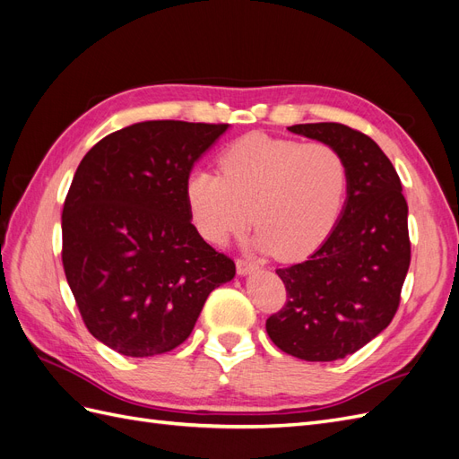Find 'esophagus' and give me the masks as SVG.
Segmentation results:
<instances>
[{
	"instance_id": "34e87169",
	"label": "esophagus",
	"mask_w": 459,
	"mask_h": 459,
	"mask_svg": "<svg viewBox=\"0 0 459 459\" xmlns=\"http://www.w3.org/2000/svg\"><path fill=\"white\" fill-rule=\"evenodd\" d=\"M235 268H238V273L239 275H248L258 270V266L255 262H248V260H238L235 262Z\"/></svg>"
}]
</instances>
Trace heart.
I'll use <instances>...</instances> for the list:
<instances>
[{"instance_id": "b5f03b06", "label": "heart", "mask_w": 459, "mask_h": 459, "mask_svg": "<svg viewBox=\"0 0 459 459\" xmlns=\"http://www.w3.org/2000/svg\"><path fill=\"white\" fill-rule=\"evenodd\" d=\"M218 170L197 169L186 179L193 228L204 241L226 245L253 218V247L285 262L307 258L327 241L349 193L342 155L322 142L248 134L220 152Z\"/></svg>"}]
</instances>
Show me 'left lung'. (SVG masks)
Returning a JSON list of instances; mask_svg holds the SVG:
<instances>
[{"label": "left lung", "instance_id": "obj_1", "mask_svg": "<svg viewBox=\"0 0 459 459\" xmlns=\"http://www.w3.org/2000/svg\"><path fill=\"white\" fill-rule=\"evenodd\" d=\"M287 130L341 152L349 193L327 241L304 262L275 270L287 304L268 317L266 331L290 356L333 362L393 322L410 268L408 203L393 162L366 134L337 122Z\"/></svg>", "mask_w": 459, "mask_h": 459}]
</instances>
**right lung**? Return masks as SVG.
Segmentation results:
<instances>
[{"instance_id": "add662e5", "label": "right lung", "mask_w": 459, "mask_h": 459, "mask_svg": "<svg viewBox=\"0 0 459 459\" xmlns=\"http://www.w3.org/2000/svg\"><path fill=\"white\" fill-rule=\"evenodd\" d=\"M230 124L145 120L82 159L63 206V266L91 335L118 354L170 352L235 277L191 224L186 179Z\"/></svg>"}]
</instances>
